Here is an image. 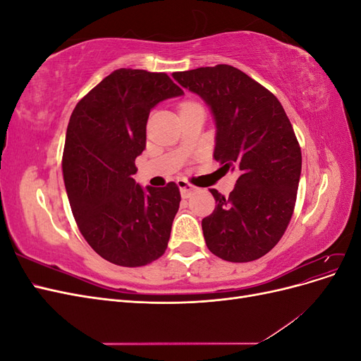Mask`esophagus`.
Returning <instances> with one entry per match:
<instances>
[{
  "instance_id": "1",
  "label": "esophagus",
  "mask_w": 361,
  "mask_h": 361,
  "mask_svg": "<svg viewBox=\"0 0 361 361\" xmlns=\"http://www.w3.org/2000/svg\"><path fill=\"white\" fill-rule=\"evenodd\" d=\"M176 183H178V187L180 190V194H182L183 199H188L190 195H191V192L195 190L194 185H191L190 182H187L185 179H178Z\"/></svg>"
}]
</instances>
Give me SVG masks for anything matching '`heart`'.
Here are the masks:
<instances>
[{"label":"heart","mask_w":361,"mask_h":361,"mask_svg":"<svg viewBox=\"0 0 361 361\" xmlns=\"http://www.w3.org/2000/svg\"><path fill=\"white\" fill-rule=\"evenodd\" d=\"M187 104H190V102H187ZM187 104H183V105H187Z\"/></svg>","instance_id":"obj_1"}]
</instances>
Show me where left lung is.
Returning <instances> with one entry per match:
<instances>
[{"label":"left lung","mask_w":361,"mask_h":361,"mask_svg":"<svg viewBox=\"0 0 361 361\" xmlns=\"http://www.w3.org/2000/svg\"><path fill=\"white\" fill-rule=\"evenodd\" d=\"M215 120L214 158L236 170L233 191L211 190L214 212L202 220L207 248L228 262H251L280 241L293 214L301 149L277 97L228 64L174 72Z\"/></svg>","instance_id":"left-lung-1"}]
</instances>
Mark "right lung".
I'll return each instance as SVG.
<instances>
[{"mask_svg":"<svg viewBox=\"0 0 361 361\" xmlns=\"http://www.w3.org/2000/svg\"><path fill=\"white\" fill-rule=\"evenodd\" d=\"M183 90L167 73L117 69L76 104L63 152V176L75 221L105 260L143 267L167 248L180 203L174 182L135 183L152 108Z\"/></svg>","mask_w":361,"mask_h":361,"instance_id":"add662e5","label":"right lung"}]
</instances>
